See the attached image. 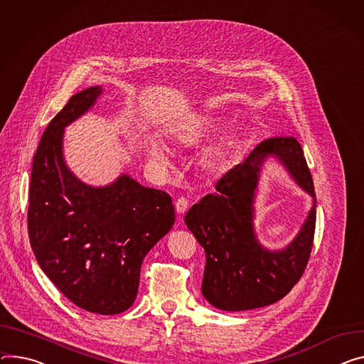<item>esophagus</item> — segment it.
I'll list each match as a JSON object with an SVG mask.
<instances>
[{
	"label": "esophagus",
	"mask_w": 364,
	"mask_h": 364,
	"mask_svg": "<svg viewBox=\"0 0 364 364\" xmlns=\"http://www.w3.org/2000/svg\"><path fill=\"white\" fill-rule=\"evenodd\" d=\"M187 208H188V200L186 199V197H180V199L176 202V210H177V213L183 215V213L187 210Z\"/></svg>",
	"instance_id": "obj_1"
}]
</instances>
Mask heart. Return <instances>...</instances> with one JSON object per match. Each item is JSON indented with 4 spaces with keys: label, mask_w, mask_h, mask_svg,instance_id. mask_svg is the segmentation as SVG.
<instances>
[{
    "label": "heart",
    "mask_w": 364,
    "mask_h": 364,
    "mask_svg": "<svg viewBox=\"0 0 364 364\" xmlns=\"http://www.w3.org/2000/svg\"><path fill=\"white\" fill-rule=\"evenodd\" d=\"M213 124V119L212 117H199L197 120L191 122L190 124L184 126L183 129H180L177 134H176V138L181 142V144H186V145H191L197 141H200L208 132L210 130ZM149 154L151 156L161 162V164H167L168 162V152L167 149L164 148V145H161L159 142H152L151 146H149Z\"/></svg>",
    "instance_id": "heart-1"
}]
</instances>
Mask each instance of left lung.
Returning <instances> with one entry per match:
<instances>
[{
	"label": "left lung",
	"instance_id": "1",
	"mask_svg": "<svg viewBox=\"0 0 364 364\" xmlns=\"http://www.w3.org/2000/svg\"><path fill=\"white\" fill-rule=\"evenodd\" d=\"M270 154L277 156L294 179L314 197V206L300 234L280 252L261 247L252 225L257 174L263 159ZM215 190L184 216L187 228L206 252L202 282L205 299L230 312L280 301L301 280L315 234V188L301 144L293 136L259 142L244 162L216 181Z\"/></svg>",
	"mask_w": 364,
	"mask_h": 364
}]
</instances>
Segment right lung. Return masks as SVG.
<instances>
[{
	"instance_id": "right-lung-1",
	"label": "right lung",
	"mask_w": 364,
	"mask_h": 364,
	"mask_svg": "<svg viewBox=\"0 0 364 364\" xmlns=\"http://www.w3.org/2000/svg\"><path fill=\"white\" fill-rule=\"evenodd\" d=\"M102 91L90 87L73 95L43 132L31 167L27 229L41 269L74 305L114 315L134 305L142 261L176 213L170 194L127 174L91 187L67 167L63 129Z\"/></svg>"
}]
</instances>
